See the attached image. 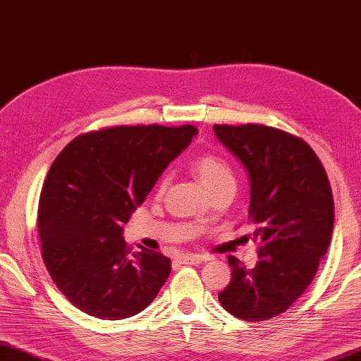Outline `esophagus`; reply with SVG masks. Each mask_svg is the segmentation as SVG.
Segmentation results:
<instances>
[{
    "label": "esophagus",
    "instance_id": "1",
    "mask_svg": "<svg viewBox=\"0 0 361 361\" xmlns=\"http://www.w3.org/2000/svg\"><path fill=\"white\" fill-rule=\"evenodd\" d=\"M204 261V256L195 255V252H186V255L180 256V262L183 264H199V262Z\"/></svg>",
    "mask_w": 361,
    "mask_h": 361
}]
</instances>
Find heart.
Wrapping results in <instances>:
<instances>
[{
    "label": "heart",
    "mask_w": 361,
    "mask_h": 361,
    "mask_svg": "<svg viewBox=\"0 0 361 361\" xmlns=\"http://www.w3.org/2000/svg\"><path fill=\"white\" fill-rule=\"evenodd\" d=\"M192 171L209 192H214L225 186L235 188V173L232 166L219 154H204L197 157L192 162ZM166 185H169V178L162 176L157 185L159 195L165 191Z\"/></svg>",
    "instance_id": "b5f03b06"
}]
</instances>
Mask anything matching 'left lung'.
I'll use <instances>...</instances> for the list:
<instances>
[{
    "label": "left lung",
    "mask_w": 361,
    "mask_h": 361,
    "mask_svg": "<svg viewBox=\"0 0 361 361\" xmlns=\"http://www.w3.org/2000/svg\"><path fill=\"white\" fill-rule=\"evenodd\" d=\"M214 133L248 171V217L261 243L255 269L228 257L232 279L219 301L240 319L276 318L308 288L331 245L329 180L314 150L281 129L214 125Z\"/></svg>",
    "instance_id": "8db88e82"
}]
</instances>
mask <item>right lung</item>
<instances>
[{
	"label": "right lung",
	"instance_id": "right-lung-1",
	"mask_svg": "<svg viewBox=\"0 0 361 361\" xmlns=\"http://www.w3.org/2000/svg\"><path fill=\"white\" fill-rule=\"evenodd\" d=\"M196 134L191 125L109 128L76 137L53 162L39 202L42 256L76 308L116 321L157 297L171 262L157 251L129 256L123 225Z\"/></svg>",
	"mask_w": 361,
	"mask_h": 361
}]
</instances>
